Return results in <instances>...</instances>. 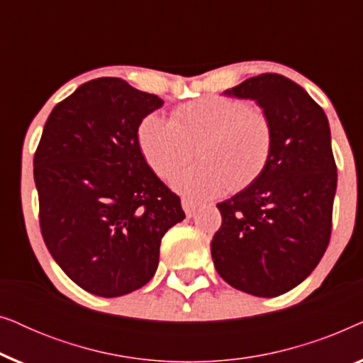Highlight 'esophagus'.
Listing matches in <instances>:
<instances>
[{
  "mask_svg": "<svg viewBox=\"0 0 363 363\" xmlns=\"http://www.w3.org/2000/svg\"><path fill=\"white\" fill-rule=\"evenodd\" d=\"M182 206H183V211H185V215L188 218H191L196 213L198 208H200V203L193 201V200H190V198H183Z\"/></svg>",
  "mask_w": 363,
  "mask_h": 363,
  "instance_id": "obj_1",
  "label": "esophagus"
}]
</instances>
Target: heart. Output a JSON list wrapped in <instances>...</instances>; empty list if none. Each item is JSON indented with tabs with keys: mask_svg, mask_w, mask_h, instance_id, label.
<instances>
[{
	"mask_svg": "<svg viewBox=\"0 0 363 363\" xmlns=\"http://www.w3.org/2000/svg\"><path fill=\"white\" fill-rule=\"evenodd\" d=\"M143 160L162 180L186 165L196 145L201 160L173 178L175 190L211 198L242 190L266 172L274 150L267 113L245 99L208 96L178 106L172 121L148 113L137 128Z\"/></svg>",
	"mask_w": 363,
	"mask_h": 363,
	"instance_id": "obj_1",
	"label": "heart"
}]
</instances>
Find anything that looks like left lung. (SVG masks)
<instances>
[{
    "label": "left lung",
    "mask_w": 363,
    "mask_h": 363,
    "mask_svg": "<svg viewBox=\"0 0 363 363\" xmlns=\"http://www.w3.org/2000/svg\"><path fill=\"white\" fill-rule=\"evenodd\" d=\"M223 94L256 101L274 127V150L252 185L216 205L223 223L211 257L235 289L276 297L301 284L329 246L337 188L329 121L281 74L250 77Z\"/></svg>",
    "instance_id": "8db88e82"
}]
</instances>
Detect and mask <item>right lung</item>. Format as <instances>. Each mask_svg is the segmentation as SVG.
Segmentation results:
<instances>
[{"label": "right lung", "mask_w": 363, "mask_h": 363, "mask_svg": "<svg viewBox=\"0 0 363 363\" xmlns=\"http://www.w3.org/2000/svg\"><path fill=\"white\" fill-rule=\"evenodd\" d=\"M162 106L155 94L99 77L59 102L44 125L34 153L41 233L54 261L91 294L145 286L163 235L185 218L137 143L138 123Z\"/></svg>", "instance_id": "right-lung-1"}]
</instances>
